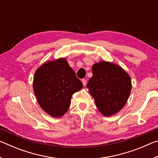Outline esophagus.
Masks as SVG:
<instances>
[{"mask_svg":"<svg viewBox=\"0 0 158 158\" xmlns=\"http://www.w3.org/2000/svg\"><path fill=\"white\" fill-rule=\"evenodd\" d=\"M81 81H82V84H83V85H84V86H85V85H86V84H87V81H86V79H83L81 80Z\"/></svg>","mask_w":158,"mask_h":158,"instance_id":"34e87169","label":"esophagus"}]
</instances>
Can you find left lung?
Masks as SVG:
<instances>
[{
	"mask_svg": "<svg viewBox=\"0 0 158 158\" xmlns=\"http://www.w3.org/2000/svg\"><path fill=\"white\" fill-rule=\"evenodd\" d=\"M93 77L86 86L98 110L106 116L117 113L129 98L132 84L130 76L121 67L102 61L92 68Z\"/></svg>",
	"mask_w": 158,
	"mask_h": 158,
	"instance_id": "left-lung-1",
	"label": "left lung"
}]
</instances>
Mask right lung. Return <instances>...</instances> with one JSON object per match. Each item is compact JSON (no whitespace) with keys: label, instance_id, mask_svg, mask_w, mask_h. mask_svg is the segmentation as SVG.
Masks as SVG:
<instances>
[{"label":"right lung","instance_id":"obj_1","mask_svg":"<svg viewBox=\"0 0 158 158\" xmlns=\"http://www.w3.org/2000/svg\"><path fill=\"white\" fill-rule=\"evenodd\" d=\"M83 84L67 60L60 58L44 63L35 72L33 90L42 109L53 117L68 110L73 95Z\"/></svg>","mask_w":158,"mask_h":158}]
</instances>
